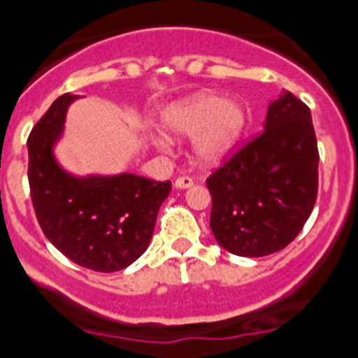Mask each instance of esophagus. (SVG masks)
<instances>
[{
    "mask_svg": "<svg viewBox=\"0 0 358 358\" xmlns=\"http://www.w3.org/2000/svg\"><path fill=\"white\" fill-rule=\"evenodd\" d=\"M194 185V180L190 176H180L178 180L175 182L176 189H190Z\"/></svg>",
    "mask_w": 358,
    "mask_h": 358,
    "instance_id": "34e87169",
    "label": "esophagus"
}]
</instances>
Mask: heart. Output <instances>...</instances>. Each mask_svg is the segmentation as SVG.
Returning a JSON list of instances; mask_svg holds the SVG:
<instances>
[{
  "label": "heart",
  "instance_id": "1",
  "mask_svg": "<svg viewBox=\"0 0 358 358\" xmlns=\"http://www.w3.org/2000/svg\"><path fill=\"white\" fill-rule=\"evenodd\" d=\"M246 121L243 103L227 102L225 96L215 93L173 103L162 115V126L171 136H196L194 157L202 166H215L229 156L244 133ZM157 143L162 145L164 140L157 138Z\"/></svg>",
  "mask_w": 358,
  "mask_h": 358
}]
</instances>
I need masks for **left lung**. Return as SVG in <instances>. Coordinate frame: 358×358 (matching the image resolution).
Here are the masks:
<instances>
[{"label":"left lung","instance_id":"1","mask_svg":"<svg viewBox=\"0 0 358 358\" xmlns=\"http://www.w3.org/2000/svg\"><path fill=\"white\" fill-rule=\"evenodd\" d=\"M211 227L237 256L272 255L301 232L317 201L319 149L310 109L292 93L270 103L265 129L206 180Z\"/></svg>","mask_w":358,"mask_h":358}]
</instances>
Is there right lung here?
Segmentation results:
<instances>
[{"label":"right lung","instance_id":"obj_1","mask_svg":"<svg viewBox=\"0 0 358 358\" xmlns=\"http://www.w3.org/2000/svg\"><path fill=\"white\" fill-rule=\"evenodd\" d=\"M76 99L59 96L29 135L32 206L46 239L71 262L95 272H117L149 248L171 182L131 173L78 178L64 171L53 157V143Z\"/></svg>","mask_w":358,"mask_h":358}]
</instances>
